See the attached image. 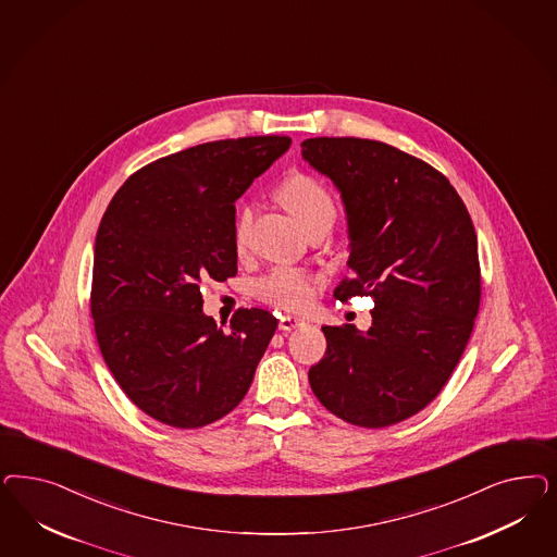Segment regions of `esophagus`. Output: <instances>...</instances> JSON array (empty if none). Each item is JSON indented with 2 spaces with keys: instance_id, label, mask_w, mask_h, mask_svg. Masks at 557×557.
Returning <instances> with one entry per match:
<instances>
[{
  "instance_id": "esophagus-1",
  "label": "esophagus",
  "mask_w": 557,
  "mask_h": 557,
  "mask_svg": "<svg viewBox=\"0 0 557 557\" xmlns=\"http://www.w3.org/2000/svg\"><path fill=\"white\" fill-rule=\"evenodd\" d=\"M301 325H306V320H301V318H297V315H281V318H278V327H281L283 332H290V330L301 327Z\"/></svg>"
}]
</instances>
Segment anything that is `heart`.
Wrapping results in <instances>:
<instances>
[{
	"label": "heart",
	"mask_w": 557,
	"mask_h": 557,
	"mask_svg": "<svg viewBox=\"0 0 557 557\" xmlns=\"http://www.w3.org/2000/svg\"><path fill=\"white\" fill-rule=\"evenodd\" d=\"M281 200L287 207L288 213L299 221L304 230L318 223H334L336 219V202L330 195V190L313 176L307 174H293L287 182L281 186ZM251 211L246 207L242 209L237 225H235V246L244 248L246 235L250 227ZM256 290L262 299L276 306L288 307V309H301L306 307L313 293H315V278L304 270L290 269V267H278L270 270L267 276H262L256 283Z\"/></svg>",
	"instance_id": "heart-1"
}]
</instances>
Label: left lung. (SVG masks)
<instances>
[{"instance_id":"8db88e82","label":"left lung","mask_w":557,"mask_h":557,"mask_svg":"<svg viewBox=\"0 0 557 557\" xmlns=\"http://www.w3.org/2000/svg\"><path fill=\"white\" fill-rule=\"evenodd\" d=\"M301 156L346 211L352 276L334 297L375 299L367 332L323 325L311 389L350 424L392 426L441 394L466 350L482 295L475 230L449 180L392 145L315 137Z\"/></svg>"}]
</instances>
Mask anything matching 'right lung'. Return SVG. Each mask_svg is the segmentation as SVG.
<instances>
[{
  "label": "right lung",
  "mask_w": 557,
  "mask_h": 557,
  "mask_svg": "<svg viewBox=\"0 0 557 557\" xmlns=\"http://www.w3.org/2000/svg\"><path fill=\"white\" fill-rule=\"evenodd\" d=\"M288 147L278 135L197 145L135 172L108 205L94 330L112 377L158 422L207 426L250 389L276 318L239 309L225 332L202 313L200 285L237 274L235 200Z\"/></svg>",
  "instance_id": "1"
}]
</instances>
